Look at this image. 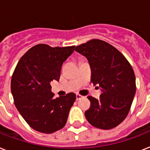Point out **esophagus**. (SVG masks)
Wrapping results in <instances>:
<instances>
[{"label":"esophagus","mask_w":150,"mask_h":150,"mask_svg":"<svg viewBox=\"0 0 150 150\" xmlns=\"http://www.w3.org/2000/svg\"><path fill=\"white\" fill-rule=\"evenodd\" d=\"M82 97H83V96H81V95H79V94H76V100H81Z\"/></svg>","instance_id":"34e87169"}]
</instances>
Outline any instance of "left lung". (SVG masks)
Wrapping results in <instances>:
<instances>
[{
	"mask_svg": "<svg viewBox=\"0 0 150 150\" xmlns=\"http://www.w3.org/2000/svg\"><path fill=\"white\" fill-rule=\"evenodd\" d=\"M75 51L86 57L91 82L102 91L99 100L88 96L91 104L85 112L87 121L100 129L115 128L128 115L136 91L132 66L121 52L100 40L77 46Z\"/></svg>",
	"mask_w": 150,
	"mask_h": 150,
	"instance_id": "left-lung-1",
	"label": "left lung"
}]
</instances>
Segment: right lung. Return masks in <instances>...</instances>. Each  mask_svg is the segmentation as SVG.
<instances>
[{"label":"right lung","mask_w":150,"mask_h":150,"mask_svg":"<svg viewBox=\"0 0 150 150\" xmlns=\"http://www.w3.org/2000/svg\"><path fill=\"white\" fill-rule=\"evenodd\" d=\"M75 47L38 44L18 62L11 77V90L15 107L34 130L50 134L65 125L76 96L70 93L54 98L50 82L59 81L63 62Z\"/></svg>","instance_id":"obj_1"}]
</instances>
